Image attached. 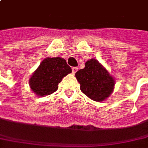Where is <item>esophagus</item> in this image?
Wrapping results in <instances>:
<instances>
[{
    "label": "esophagus",
    "mask_w": 148,
    "mask_h": 148,
    "mask_svg": "<svg viewBox=\"0 0 148 148\" xmlns=\"http://www.w3.org/2000/svg\"><path fill=\"white\" fill-rule=\"evenodd\" d=\"M72 73L73 74H75L76 72H77V70H78V68H76V67H73V68H72Z\"/></svg>",
    "instance_id": "34e87169"
}]
</instances>
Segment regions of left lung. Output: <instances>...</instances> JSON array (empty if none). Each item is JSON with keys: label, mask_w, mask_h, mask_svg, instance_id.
Instances as JSON below:
<instances>
[{"label": "left lung", "mask_w": 148, "mask_h": 148, "mask_svg": "<svg viewBox=\"0 0 148 148\" xmlns=\"http://www.w3.org/2000/svg\"><path fill=\"white\" fill-rule=\"evenodd\" d=\"M75 76L80 90L93 101H102L113 92L114 78L95 59L88 60L84 69L77 71Z\"/></svg>", "instance_id": "8db88e82"}]
</instances>
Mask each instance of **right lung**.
Returning a JSON list of instances; mask_svg holds the SVG:
<instances>
[{
    "instance_id": "obj_1",
    "label": "right lung",
    "mask_w": 148,
    "mask_h": 148,
    "mask_svg": "<svg viewBox=\"0 0 148 148\" xmlns=\"http://www.w3.org/2000/svg\"><path fill=\"white\" fill-rule=\"evenodd\" d=\"M72 72V68L63 58H47L42 60L29 80V86L37 95H50L58 89L63 77Z\"/></svg>"
}]
</instances>
